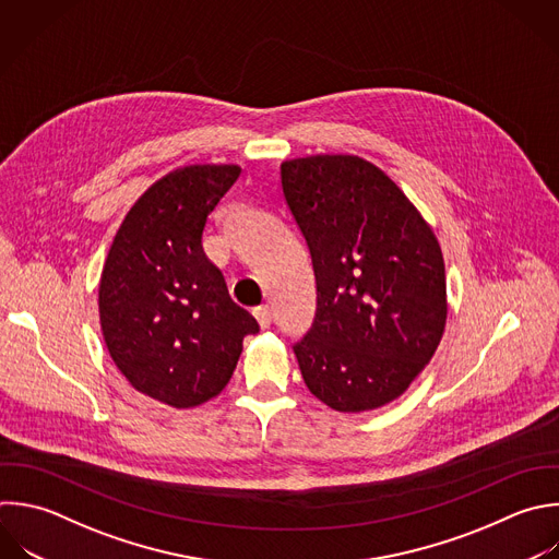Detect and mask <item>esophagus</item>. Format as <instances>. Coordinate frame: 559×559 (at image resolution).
I'll return each instance as SVG.
<instances>
[{
	"mask_svg": "<svg viewBox=\"0 0 559 559\" xmlns=\"http://www.w3.org/2000/svg\"><path fill=\"white\" fill-rule=\"evenodd\" d=\"M253 314H255V319H258L260 328H269V325H271V321H273V312H271V308H269V306H258V308L253 310Z\"/></svg>",
	"mask_w": 559,
	"mask_h": 559,
	"instance_id": "1",
	"label": "esophagus"
}]
</instances>
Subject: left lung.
Instances as JSON below:
<instances>
[{"mask_svg": "<svg viewBox=\"0 0 559 559\" xmlns=\"http://www.w3.org/2000/svg\"><path fill=\"white\" fill-rule=\"evenodd\" d=\"M280 175L317 282L312 325L293 345L304 382L341 413L384 406L441 341L439 242L404 192L360 157L290 159Z\"/></svg>", "mask_w": 559, "mask_h": 559, "instance_id": "1", "label": "left lung"}]
</instances>
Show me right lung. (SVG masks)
Segmentation results:
<instances>
[{"mask_svg": "<svg viewBox=\"0 0 559 559\" xmlns=\"http://www.w3.org/2000/svg\"><path fill=\"white\" fill-rule=\"evenodd\" d=\"M240 177L238 166H186L153 183L109 249L100 325L122 376L144 395L190 408L218 395L260 330L203 251L207 216Z\"/></svg>", "mask_w": 559, "mask_h": 559, "instance_id": "right-lung-1", "label": "right lung"}]
</instances>
